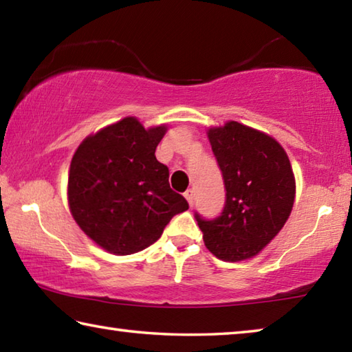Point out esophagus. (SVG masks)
<instances>
[{"label": "esophagus", "instance_id": "1", "mask_svg": "<svg viewBox=\"0 0 352 352\" xmlns=\"http://www.w3.org/2000/svg\"><path fill=\"white\" fill-rule=\"evenodd\" d=\"M184 197H186L189 206H192V204H194V190L192 189H188L186 192H184Z\"/></svg>", "mask_w": 352, "mask_h": 352}]
</instances>
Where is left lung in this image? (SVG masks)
I'll return each instance as SVG.
<instances>
[{"instance_id":"8db88e82","label":"left lung","mask_w":352,"mask_h":352,"mask_svg":"<svg viewBox=\"0 0 352 352\" xmlns=\"http://www.w3.org/2000/svg\"><path fill=\"white\" fill-rule=\"evenodd\" d=\"M222 172L225 205L220 216L195 212L206 248L222 261L258 254L289 219L295 178L287 153L278 142L239 122L208 132Z\"/></svg>"}]
</instances>
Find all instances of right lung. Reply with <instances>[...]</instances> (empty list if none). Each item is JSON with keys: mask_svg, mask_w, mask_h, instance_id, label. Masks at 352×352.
I'll return each mask as SVG.
<instances>
[{"mask_svg": "<svg viewBox=\"0 0 352 352\" xmlns=\"http://www.w3.org/2000/svg\"><path fill=\"white\" fill-rule=\"evenodd\" d=\"M166 133L126 118L88 136L68 177L69 210L83 233L113 254L152 245L189 205L169 186L168 166L155 157Z\"/></svg>", "mask_w": 352, "mask_h": 352, "instance_id": "1", "label": "right lung"}]
</instances>
